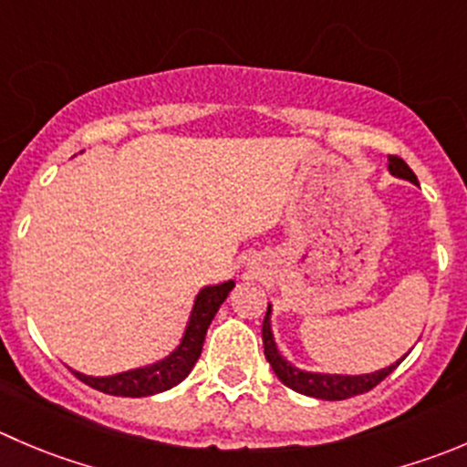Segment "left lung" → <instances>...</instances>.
Masks as SVG:
<instances>
[{
  "mask_svg": "<svg viewBox=\"0 0 467 467\" xmlns=\"http://www.w3.org/2000/svg\"><path fill=\"white\" fill-rule=\"evenodd\" d=\"M388 171H390L395 178L409 180V182L418 184V178H415L413 171L409 169L401 157L390 155L388 157ZM269 315H271V306L266 307V317L265 324H262V344H265V356L269 360L271 369L275 372V377L285 383L292 390L301 392V395L315 397V400H326V401H339V400H348V397L363 395V392H369L372 388H377L388 374H392L397 369V363H392L390 368H383L379 372L372 374H358V377H348V374H319V372H303V369L294 368L292 363L280 356L278 347L274 342V335H271V324H269Z\"/></svg>",
  "mask_w": 467,
  "mask_h": 467,
  "instance_id": "1",
  "label": "left lung"
}]
</instances>
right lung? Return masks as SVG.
<instances>
[{"mask_svg":"<svg viewBox=\"0 0 467 467\" xmlns=\"http://www.w3.org/2000/svg\"><path fill=\"white\" fill-rule=\"evenodd\" d=\"M233 287L234 283L228 280V283L202 287L198 292L196 301H193L192 317H189L187 330L182 335V342L178 344L173 354L166 356L160 363L130 369V372L113 374V377H86V374L75 372V369H72V374L79 381H84L86 386L113 397H150L157 395V392L171 390V388L178 386L180 381H184L189 377L196 360L201 358L207 328H210L212 319L219 312L221 303L233 292Z\"/></svg>","mask_w":467,"mask_h":467,"instance_id":"1","label":"right lung"}]
</instances>
